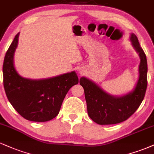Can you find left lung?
<instances>
[{
  "label": "left lung",
  "instance_id": "1",
  "mask_svg": "<svg viewBox=\"0 0 154 154\" xmlns=\"http://www.w3.org/2000/svg\"><path fill=\"white\" fill-rule=\"evenodd\" d=\"M130 41L140 57L138 79L131 91L120 96H114L87 78L83 76L80 79V85L84 89L88 116L99 125L123 122L138 109L143 100L147 88V60L135 34H131Z\"/></svg>",
  "mask_w": 154,
  "mask_h": 154
}]
</instances>
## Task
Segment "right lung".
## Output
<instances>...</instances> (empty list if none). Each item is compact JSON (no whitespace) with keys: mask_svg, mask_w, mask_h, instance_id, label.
Wrapping results in <instances>:
<instances>
[{"mask_svg":"<svg viewBox=\"0 0 154 154\" xmlns=\"http://www.w3.org/2000/svg\"><path fill=\"white\" fill-rule=\"evenodd\" d=\"M19 34L7 50L3 66V86L7 98L21 116L33 122H47L58 115L66 94L79 78L75 71L42 79L23 78L14 66V53Z\"/></svg>","mask_w":154,"mask_h":154,"instance_id":"1","label":"right lung"}]
</instances>
